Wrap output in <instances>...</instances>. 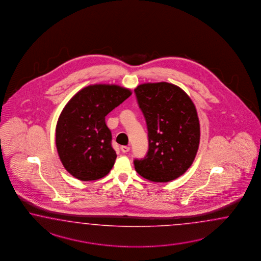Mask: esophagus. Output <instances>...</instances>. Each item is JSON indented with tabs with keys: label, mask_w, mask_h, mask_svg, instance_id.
<instances>
[{
	"label": "esophagus",
	"mask_w": 261,
	"mask_h": 261,
	"mask_svg": "<svg viewBox=\"0 0 261 261\" xmlns=\"http://www.w3.org/2000/svg\"><path fill=\"white\" fill-rule=\"evenodd\" d=\"M120 150H121V152H122V153H127V152H129L130 147H129V146H121V147H120Z\"/></svg>",
	"instance_id": "1"
}]
</instances>
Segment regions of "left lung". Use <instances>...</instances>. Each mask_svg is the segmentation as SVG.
<instances>
[{
  "label": "left lung",
  "instance_id": "8db88e82",
  "mask_svg": "<svg viewBox=\"0 0 261 261\" xmlns=\"http://www.w3.org/2000/svg\"><path fill=\"white\" fill-rule=\"evenodd\" d=\"M138 103L148 130L149 149L135 169L155 182H168L184 175L194 162L200 139L197 109L190 97L169 83L140 85Z\"/></svg>",
  "mask_w": 261,
  "mask_h": 261
}]
</instances>
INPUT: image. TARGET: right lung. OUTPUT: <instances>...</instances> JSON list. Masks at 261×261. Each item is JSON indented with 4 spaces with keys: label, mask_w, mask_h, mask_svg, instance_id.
Here are the masks:
<instances>
[{
    "label": "right lung",
    "mask_w": 261,
    "mask_h": 261,
    "mask_svg": "<svg viewBox=\"0 0 261 261\" xmlns=\"http://www.w3.org/2000/svg\"><path fill=\"white\" fill-rule=\"evenodd\" d=\"M131 95V90L119 85H89L64 106L57 122V151L74 177L96 180L112 169L117 154L106 116Z\"/></svg>",
    "instance_id": "add662e5"
}]
</instances>
